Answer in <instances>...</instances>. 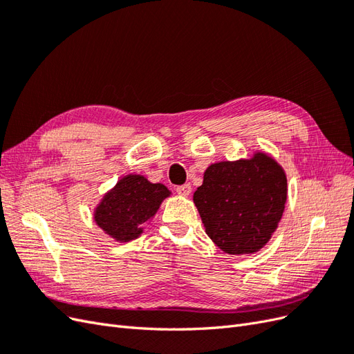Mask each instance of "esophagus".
Segmentation results:
<instances>
[{"instance_id": "1", "label": "esophagus", "mask_w": 354, "mask_h": 354, "mask_svg": "<svg viewBox=\"0 0 354 354\" xmlns=\"http://www.w3.org/2000/svg\"><path fill=\"white\" fill-rule=\"evenodd\" d=\"M176 192H177V194H178L180 196H189L190 192H192V186H190L189 183L177 186V187H176Z\"/></svg>"}]
</instances>
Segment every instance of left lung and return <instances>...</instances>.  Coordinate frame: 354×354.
<instances>
[{"label": "left lung", "mask_w": 354, "mask_h": 354, "mask_svg": "<svg viewBox=\"0 0 354 354\" xmlns=\"http://www.w3.org/2000/svg\"><path fill=\"white\" fill-rule=\"evenodd\" d=\"M194 202L208 236L224 252L252 254L269 242L282 218L286 177L264 153L207 168Z\"/></svg>", "instance_id": "1"}]
</instances>
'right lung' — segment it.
Wrapping results in <instances>:
<instances>
[{"instance_id": "1", "label": "right lung", "mask_w": 354, "mask_h": 354, "mask_svg": "<svg viewBox=\"0 0 354 354\" xmlns=\"http://www.w3.org/2000/svg\"><path fill=\"white\" fill-rule=\"evenodd\" d=\"M168 195L169 190L164 185H153L143 176H127L104 195L94 220L113 239L133 241Z\"/></svg>"}]
</instances>
